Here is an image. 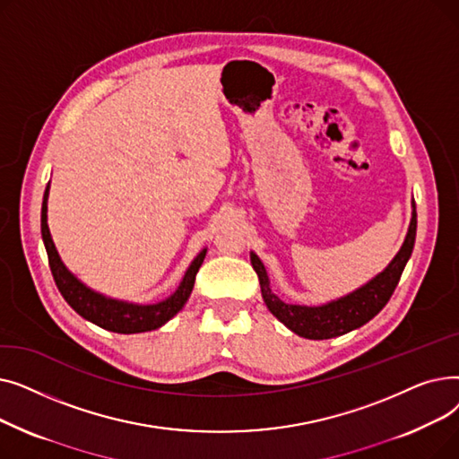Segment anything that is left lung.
<instances>
[{
    "mask_svg": "<svg viewBox=\"0 0 459 459\" xmlns=\"http://www.w3.org/2000/svg\"><path fill=\"white\" fill-rule=\"evenodd\" d=\"M415 236H417V210H413L411 225H409L405 242L400 253L387 266V270L379 273L363 288H359V290H355L353 294L322 307H301V305H288L281 301L272 292L266 270H264V264L255 253H251V264L260 281L262 298L266 301L268 308L272 310V315L279 318L288 329H292L296 334L312 341H324V339H333V336H341L344 333H350L360 325H365L385 305L389 303L394 288L398 286L405 264L413 253Z\"/></svg>",
    "mask_w": 459,
    "mask_h": 459,
    "instance_id": "1",
    "label": "left lung"
}]
</instances>
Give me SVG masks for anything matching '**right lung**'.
Listing matches in <instances>:
<instances>
[{"instance_id":"obj_1","label":"right lung","mask_w":459,"mask_h":459,"mask_svg":"<svg viewBox=\"0 0 459 459\" xmlns=\"http://www.w3.org/2000/svg\"><path fill=\"white\" fill-rule=\"evenodd\" d=\"M48 203V186L44 191V199H42V210H40V232H42V242L48 253V264H50V270L54 275V281L59 288L61 296L65 301L74 308L80 316L85 320L96 324L102 329L113 331V333H123V334H132V333H144V331H152L161 327L165 322L171 320L177 312L184 307L187 301L193 284H195L197 272L201 268V264L204 260L206 251H203L195 260L191 262L189 270L186 272L178 290L167 298L165 301H160L156 305H134V303H125V301H117L104 298L102 294H96L89 290L87 286H83L74 275H72L65 264L61 262L56 246L52 242L50 229H48L46 223V206Z\"/></svg>"}]
</instances>
